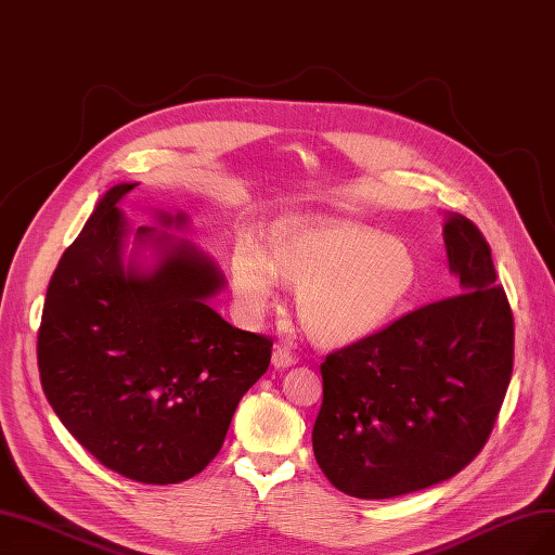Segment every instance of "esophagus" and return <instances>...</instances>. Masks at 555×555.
Listing matches in <instances>:
<instances>
[{"mask_svg": "<svg viewBox=\"0 0 555 555\" xmlns=\"http://www.w3.org/2000/svg\"><path fill=\"white\" fill-rule=\"evenodd\" d=\"M292 364H296V354L292 350H286L284 346H275V350H273V366L275 369H286V366H292Z\"/></svg>", "mask_w": 555, "mask_h": 555, "instance_id": "1", "label": "esophagus"}]
</instances>
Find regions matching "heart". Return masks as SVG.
<instances>
[{
	"instance_id": "obj_1",
	"label": "heart",
	"mask_w": 555,
	"mask_h": 555,
	"mask_svg": "<svg viewBox=\"0 0 555 555\" xmlns=\"http://www.w3.org/2000/svg\"><path fill=\"white\" fill-rule=\"evenodd\" d=\"M234 294L261 317L275 275L298 284V317L319 344L350 346L380 332L408 302L418 263L408 243L360 225L278 228L261 253L241 243L230 257Z\"/></svg>"
}]
</instances>
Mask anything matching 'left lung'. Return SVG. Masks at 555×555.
<instances>
[{"label":"left lung","instance_id":"left-lung-1","mask_svg":"<svg viewBox=\"0 0 555 555\" xmlns=\"http://www.w3.org/2000/svg\"><path fill=\"white\" fill-rule=\"evenodd\" d=\"M462 294L396 319L321 364L312 444L354 499H393L449 480L482 451L513 375L515 319L490 243L469 218L444 225Z\"/></svg>","mask_w":555,"mask_h":555}]
</instances>
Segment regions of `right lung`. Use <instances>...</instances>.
<instances>
[{
    "instance_id": "obj_1",
    "label": "right lung",
    "mask_w": 555,
    "mask_h": 555,
    "mask_svg": "<svg viewBox=\"0 0 555 555\" xmlns=\"http://www.w3.org/2000/svg\"><path fill=\"white\" fill-rule=\"evenodd\" d=\"M134 186L106 191L63 253L42 307L38 371L63 426L106 469L172 485L218 455L243 393L271 364L273 339L214 312L207 298L223 275L186 243L166 238L150 273L125 269L118 205ZM162 223L184 225V216Z\"/></svg>"
}]
</instances>
